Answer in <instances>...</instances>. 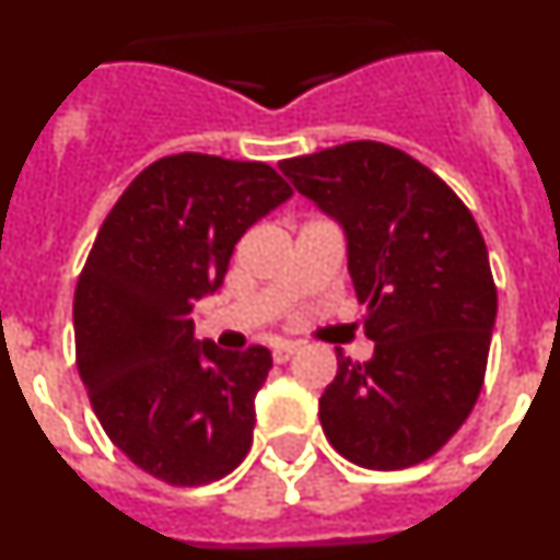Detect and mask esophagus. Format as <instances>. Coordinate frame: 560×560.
Masks as SVG:
<instances>
[{
  "mask_svg": "<svg viewBox=\"0 0 560 560\" xmlns=\"http://www.w3.org/2000/svg\"><path fill=\"white\" fill-rule=\"evenodd\" d=\"M294 353H296V345H291V341H280V345H275V350H271V359H275V364H285Z\"/></svg>",
  "mask_w": 560,
  "mask_h": 560,
  "instance_id": "esophagus-1",
  "label": "esophagus"
}]
</instances>
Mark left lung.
<instances>
[{
	"label": "left lung",
	"mask_w": 560,
	"mask_h": 560,
	"mask_svg": "<svg viewBox=\"0 0 560 560\" xmlns=\"http://www.w3.org/2000/svg\"><path fill=\"white\" fill-rule=\"evenodd\" d=\"M348 235V269L373 359L336 350L319 398L330 446L400 471L446 446L471 415L497 323V285L471 210L409 153L355 140L280 162Z\"/></svg>",
	"instance_id": "1"
}]
</instances>
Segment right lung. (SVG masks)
<instances>
[{
  "label": "right lung",
  "mask_w": 560,
  "mask_h": 560,
  "mask_svg": "<svg viewBox=\"0 0 560 560\" xmlns=\"http://www.w3.org/2000/svg\"><path fill=\"white\" fill-rule=\"evenodd\" d=\"M291 192L266 162L173 153L126 187L92 244L72 305L78 373L108 440L162 482H215L249 454L271 353L196 341L190 314Z\"/></svg>",
  "instance_id": "obj_1"
}]
</instances>
